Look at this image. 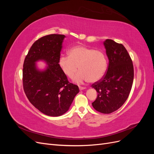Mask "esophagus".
<instances>
[{"label":"esophagus","instance_id":"esophagus-1","mask_svg":"<svg viewBox=\"0 0 154 154\" xmlns=\"http://www.w3.org/2000/svg\"><path fill=\"white\" fill-rule=\"evenodd\" d=\"M86 87H81V86H79V89H80V91L82 90H83V89H85Z\"/></svg>","mask_w":154,"mask_h":154}]
</instances>
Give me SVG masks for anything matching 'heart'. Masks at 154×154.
<instances>
[{"instance_id": "1", "label": "heart", "mask_w": 154, "mask_h": 154, "mask_svg": "<svg viewBox=\"0 0 154 154\" xmlns=\"http://www.w3.org/2000/svg\"><path fill=\"white\" fill-rule=\"evenodd\" d=\"M69 55H62L59 58V65L69 78H72L78 69H80L74 78L76 83H82L89 80L96 82L106 72L107 60L101 50L78 45L69 51Z\"/></svg>"}]
</instances>
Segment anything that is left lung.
<instances>
[{"label":"left lung","mask_w":154,"mask_h":154,"mask_svg":"<svg viewBox=\"0 0 154 154\" xmlns=\"http://www.w3.org/2000/svg\"><path fill=\"white\" fill-rule=\"evenodd\" d=\"M103 44L109 66L103 77L92 85L97 92L92 105L101 113L110 114L119 109L128 98L134 80V66L123 44L110 39H106Z\"/></svg>","instance_id":"1"}]
</instances>
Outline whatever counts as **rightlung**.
<instances>
[{"label": "right lung", "mask_w": 154, "mask_h": 154, "mask_svg": "<svg viewBox=\"0 0 154 154\" xmlns=\"http://www.w3.org/2000/svg\"><path fill=\"white\" fill-rule=\"evenodd\" d=\"M66 36L52 34L35 41L23 65V88L30 103L41 112L53 117L65 114L79 92L76 85L69 82L59 65ZM44 60L48 66L40 71L35 63Z\"/></svg>", "instance_id": "1"}]
</instances>
